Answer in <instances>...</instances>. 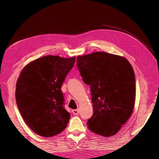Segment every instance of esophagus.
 Wrapping results in <instances>:
<instances>
[{
  "instance_id": "34e87169",
  "label": "esophagus",
  "mask_w": 159,
  "mask_h": 159,
  "mask_svg": "<svg viewBox=\"0 0 159 159\" xmlns=\"http://www.w3.org/2000/svg\"><path fill=\"white\" fill-rule=\"evenodd\" d=\"M72 112H73V114L74 115H79V109H74L72 111Z\"/></svg>"
}]
</instances>
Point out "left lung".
I'll return each instance as SVG.
<instances>
[{
  "mask_svg": "<svg viewBox=\"0 0 159 159\" xmlns=\"http://www.w3.org/2000/svg\"><path fill=\"white\" fill-rule=\"evenodd\" d=\"M83 82L90 85L93 114L88 127L104 137L114 135L127 122L135 100V76L125 57L104 52L77 57Z\"/></svg>",
  "mask_w": 159,
  "mask_h": 159,
  "instance_id": "1",
  "label": "left lung"
}]
</instances>
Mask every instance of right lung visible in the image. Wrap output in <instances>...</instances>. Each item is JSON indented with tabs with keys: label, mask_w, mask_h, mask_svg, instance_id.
<instances>
[{
	"label": "right lung",
	"mask_w": 159,
	"mask_h": 159,
	"mask_svg": "<svg viewBox=\"0 0 159 159\" xmlns=\"http://www.w3.org/2000/svg\"><path fill=\"white\" fill-rule=\"evenodd\" d=\"M76 57L48 55L28 64L16 84L15 98L24 120L35 133L55 136L66 128L70 114L61 90Z\"/></svg>",
	"instance_id": "obj_1"
}]
</instances>
